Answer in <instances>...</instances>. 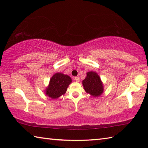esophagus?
<instances>
[{
  "mask_svg": "<svg viewBox=\"0 0 148 148\" xmlns=\"http://www.w3.org/2000/svg\"><path fill=\"white\" fill-rule=\"evenodd\" d=\"M74 79L76 81V82H79V77H74Z\"/></svg>",
  "mask_w": 148,
  "mask_h": 148,
  "instance_id": "esophagus-1",
  "label": "esophagus"
}]
</instances>
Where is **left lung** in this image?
<instances>
[{
    "label": "left lung",
    "mask_w": 148,
    "mask_h": 148,
    "mask_svg": "<svg viewBox=\"0 0 148 148\" xmlns=\"http://www.w3.org/2000/svg\"><path fill=\"white\" fill-rule=\"evenodd\" d=\"M87 76L83 81L84 90L93 97H99L103 92V85L99 76L95 72H87Z\"/></svg>",
    "instance_id": "obj_1"
}]
</instances>
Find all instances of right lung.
I'll use <instances>...</instances> for the list:
<instances>
[{
  "label": "right lung",
  "instance_id": "obj_1",
  "mask_svg": "<svg viewBox=\"0 0 148 148\" xmlns=\"http://www.w3.org/2000/svg\"><path fill=\"white\" fill-rule=\"evenodd\" d=\"M71 82V78L67 75L62 73L55 74L50 79L49 84L46 91V95L52 99H57L66 92Z\"/></svg>",
  "mask_w": 148,
  "mask_h": 148
}]
</instances>
